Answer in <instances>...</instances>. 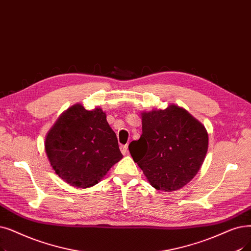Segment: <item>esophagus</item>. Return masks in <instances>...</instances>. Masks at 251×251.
Listing matches in <instances>:
<instances>
[{
	"instance_id": "esophagus-1",
	"label": "esophagus",
	"mask_w": 251,
	"mask_h": 251,
	"mask_svg": "<svg viewBox=\"0 0 251 251\" xmlns=\"http://www.w3.org/2000/svg\"><path fill=\"white\" fill-rule=\"evenodd\" d=\"M120 150H121L122 154L125 156V155H128V146L125 145V146H121L120 147Z\"/></svg>"
}]
</instances>
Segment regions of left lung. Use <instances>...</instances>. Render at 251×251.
<instances>
[{
    "label": "left lung",
    "mask_w": 251,
    "mask_h": 251,
    "mask_svg": "<svg viewBox=\"0 0 251 251\" xmlns=\"http://www.w3.org/2000/svg\"><path fill=\"white\" fill-rule=\"evenodd\" d=\"M143 134L129 145L133 160L151 187L173 192L189 183L200 170L208 150L204 125L187 110L169 104L141 113Z\"/></svg>",
    "instance_id": "1"
}]
</instances>
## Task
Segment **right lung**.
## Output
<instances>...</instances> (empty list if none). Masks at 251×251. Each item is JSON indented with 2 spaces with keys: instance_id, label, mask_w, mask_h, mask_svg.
Returning a JSON list of instances; mask_svg holds the SVG:
<instances>
[{
  "instance_id": "obj_1",
  "label": "right lung",
  "mask_w": 251,
  "mask_h": 251,
  "mask_svg": "<svg viewBox=\"0 0 251 251\" xmlns=\"http://www.w3.org/2000/svg\"><path fill=\"white\" fill-rule=\"evenodd\" d=\"M45 151L57 176L79 189L93 187L123 158L116 133L100 107L75 103L63 112L45 138Z\"/></svg>"
}]
</instances>
